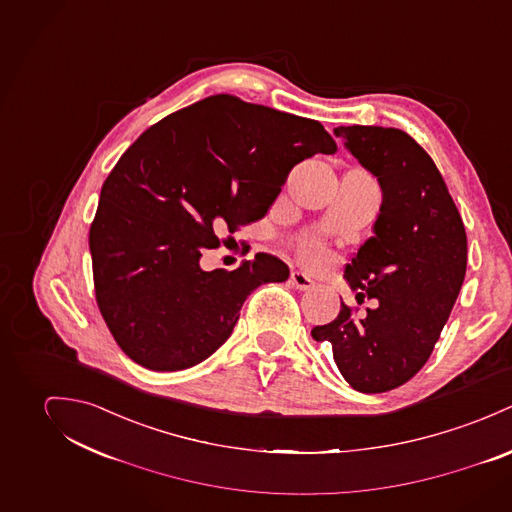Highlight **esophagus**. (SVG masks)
Masks as SVG:
<instances>
[{
	"instance_id": "34e87169",
	"label": "esophagus",
	"mask_w": 512,
	"mask_h": 512,
	"mask_svg": "<svg viewBox=\"0 0 512 512\" xmlns=\"http://www.w3.org/2000/svg\"><path fill=\"white\" fill-rule=\"evenodd\" d=\"M290 283L294 284L298 290H310L314 288V281L310 277H306L304 273L300 271H292L290 273Z\"/></svg>"
}]
</instances>
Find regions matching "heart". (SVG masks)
<instances>
[{
  "label": "heart",
  "instance_id": "obj_1",
  "mask_svg": "<svg viewBox=\"0 0 512 512\" xmlns=\"http://www.w3.org/2000/svg\"><path fill=\"white\" fill-rule=\"evenodd\" d=\"M300 255H302V259H304L306 263L316 265V263H320V261H322V257H324V249H322L316 241H304V243H302V247H300Z\"/></svg>",
  "mask_w": 512,
  "mask_h": 512
}]
</instances>
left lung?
<instances>
[{"label": "left lung", "instance_id": "obj_1", "mask_svg": "<svg viewBox=\"0 0 512 512\" xmlns=\"http://www.w3.org/2000/svg\"><path fill=\"white\" fill-rule=\"evenodd\" d=\"M345 149L373 176L383 202L373 235L345 265V281L375 308L316 326L330 341L343 379L359 393H387L410 381L440 338L467 269V237L448 186L430 155L404 131L336 127Z\"/></svg>", "mask_w": 512, "mask_h": 512}]
</instances>
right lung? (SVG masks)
I'll use <instances>...</instances> for the list:
<instances>
[{
  "label": "right lung",
  "instance_id": "1",
  "mask_svg": "<svg viewBox=\"0 0 512 512\" xmlns=\"http://www.w3.org/2000/svg\"><path fill=\"white\" fill-rule=\"evenodd\" d=\"M336 151L320 121L229 94L149 127L106 178L90 228L96 300L125 355L180 371L228 340L245 298L290 273L267 253L204 271L202 249L261 220L294 165Z\"/></svg>",
  "mask_w": 512,
  "mask_h": 512
}]
</instances>
